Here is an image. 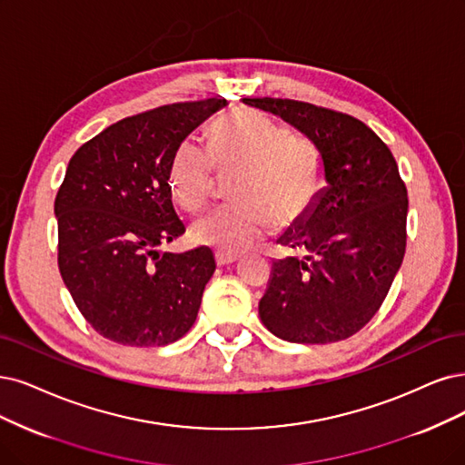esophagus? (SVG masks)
<instances>
[{"label": "esophagus", "mask_w": 465, "mask_h": 465, "mask_svg": "<svg viewBox=\"0 0 465 465\" xmlns=\"http://www.w3.org/2000/svg\"><path fill=\"white\" fill-rule=\"evenodd\" d=\"M214 259H216V264L218 266H230L233 262L239 261L237 254H230V252H222V251H216L214 252Z\"/></svg>", "instance_id": "esophagus-1"}]
</instances>
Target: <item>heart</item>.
<instances>
[{"label":"heart","mask_w":465,"mask_h":465,"mask_svg":"<svg viewBox=\"0 0 465 465\" xmlns=\"http://www.w3.org/2000/svg\"><path fill=\"white\" fill-rule=\"evenodd\" d=\"M211 151L185 140L170 163L168 185L182 209L197 213L209 203L216 166L242 170L233 183L237 203L223 204L192 226L197 243L222 252L249 251L273 230L301 222L323 187V157L311 137L254 109L218 118L209 132Z\"/></svg>","instance_id":"heart-1"}]
</instances>
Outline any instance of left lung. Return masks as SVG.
Here are the masks:
<instances>
[{"label":"left lung","instance_id":"8db88e82","mask_svg":"<svg viewBox=\"0 0 465 465\" xmlns=\"http://www.w3.org/2000/svg\"><path fill=\"white\" fill-rule=\"evenodd\" d=\"M245 105L311 137L325 178L314 209L278 239L304 256L272 262L261 320L289 342L349 339L380 311L404 259L408 193L397 161L351 114L276 97H251Z\"/></svg>","mask_w":465,"mask_h":465}]
</instances>
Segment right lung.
Masks as SVG:
<instances>
[{
    "instance_id": "1",
    "label": "right lung",
    "mask_w": 465,
    "mask_h": 465,
    "mask_svg": "<svg viewBox=\"0 0 465 465\" xmlns=\"http://www.w3.org/2000/svg\"><path fill=\"white\" fill-rule=\"evenodd\" d=\"M226 105L211 97L123 118L68 163L55 197L59 272L82 316L118 345L163 347L197 320L216 262L209 247L159 251L185 232L168 172L185 137Z\"/></svg>"
}]
</instances>
